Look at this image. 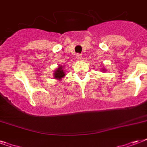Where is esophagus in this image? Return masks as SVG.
<instances>
[{
  "instance_id": "1",
  "label": "esophagus",
  "mask_w": 147,
  "mask_h": 147,
  "mask_svg": "<svg viewBox=\"0 0 147 147\" xmlns=\"http://www.w3.org/2000/svg\"><path fill=\"white\" fill-rule=\"evenodd\" d=\"M76 59H77L78 60L82 59V54H79V53L76 54Z\"/></svg>"
}]
</instances>
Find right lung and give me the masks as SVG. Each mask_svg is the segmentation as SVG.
<instances>
[{
    "label": "right lung",
    "instance_id": "1",
    "mask_svg": "<svg viewBox=\"0 0 147 147\" xmlns=\"http://www.w3.org/2000/svg\"><path fill=\"white\" fill-rule=\"evenodd\" d=\"M54 76H55V78H57V79H61L62 77H64L65 76V73L63 70H62V65H60L57 69H56V71L54 73Z\"/></svg>",
    "mask_w": 147,
    "mask_h": 147
}]
</instances>
